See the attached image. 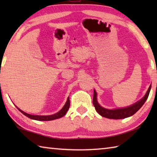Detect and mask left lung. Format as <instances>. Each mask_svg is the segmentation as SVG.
<instances>
[{"label":"left lung","instance_id":"left-lung-1","mask_svg":"<svg viewBox=\"0 0 157 157\" xmlns=\"http://www.w3.org/2000/svg\"><path fill=\"white\" fill-rule=\"evenodd\" d=\"M151 89V85L149 87L147 93L144 95L142 99L138 101L136 103L133 104L132 105L129 106L125 108H121V109H108L104 107H101L98 102L97 100V93L94 90V98H93V104H94L95 110L102 117L110 118V119H123L127 118V117L132 116L134 115L135 113H136L139 111L140 107L144 105L145 101L147 100L149 94H150Z\"/></svg>","mask_w":157,"mask_h":157}]
</instances>
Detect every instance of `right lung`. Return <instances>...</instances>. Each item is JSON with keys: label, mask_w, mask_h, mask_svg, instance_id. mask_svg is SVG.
Wrapping results in <instances>:
<instances>
[{"label": "right lung", "mask_w": 157, "mask_h": 157, "mask_svg": "<svg viewBox=\"0 0 157 157\" xmlns=\"http://www.w3.org/2000/svg\"><path fill=\"white\" fill-rule=\"evenodd\" d=\"M69 107H70V100H69V97L68 98L67 101H66V104L63 106V108L61 109L59 111H58L57 113L52 114V115L50 116H37V115H31V114H29L24 112L22 110H21L20 109H18L17 107V109L19 110L21 113L24 114L25 116L28 117L29 118L33 119V120H36V121H52L55 120V119L60 118L65 115L68 110Z\"/></svg>", "instance_id": "add662e5"}]
</instances>
